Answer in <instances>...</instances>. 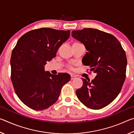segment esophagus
<instances>
[{
	"label": "esophagus",
	"mask_w": 134,
	"mask_h": 134,
	"mask_svg": "<svg viewBox=\"0 0 134 134\" xmlns=\"http://www.w3.org/2000/svg\"><path fill=\"white\" fill-rule=\"evenodd\" d=\"M75 78H76V76L71 74V80H73V79H74Z\"/></svg>",
	"instance_id": "34e87169"
}]
</instances>
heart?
<instances>
[{"mask_svg":"<svg viewBox=\"0 0 134 134\" xmlns=\"http://www.w3.org/2000/svg\"><path fill=\"white\" fill-rule=\"evenodd\" d=\"M75 43H76V42H75ZM69 69H72V66H70H70H69Z\"/></svg>","mask_w":134,"mask_h":134,"instance_id":"b5f03b06","label":"heart"}]
</instances>
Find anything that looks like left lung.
Instances as JSON below:
<instances>
[{"instance_id":"obj_1","label":"left lung","mask_w":134,"mask_h":134,"mask_svg":"<svg viewBox=\"0 0 134 134\" xmlns=\"http://www.w3.org/2000/svg\"><path fill=\"white\" fill-rule=\"evenodd\" d=\"M72 37L85 45L88 52L82 63L97 74L90 81L83 79L76 95L83 105L100 109L112 102L121 92L126 77L127 59L121 43L114 36L93 28L72 31Z\"/></svg>"}]
</instances>
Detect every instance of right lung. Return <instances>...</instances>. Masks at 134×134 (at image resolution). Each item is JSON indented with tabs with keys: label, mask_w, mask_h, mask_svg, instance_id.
Listing matches in <instances>:
<instances>
[{
	"label": "right lung",
	"mask_w": 134,
	"mask_h": 134,
	"mask_svg": "<svg viewBox=\"0 0 134 134\" xmlns=\"http://www.w3.org/2000/svg\"><path fill=\"white\" fill-rule=\"evenodd\" d=\"M70 31L42 28L25 34L18 41L10 58L11 80L18 97L32 109L42 110L57 100L67 73L51 74L45 65L56 56Z\"/></svg>",
	"instance_id": "right-lung-1"
}]
</instances>
